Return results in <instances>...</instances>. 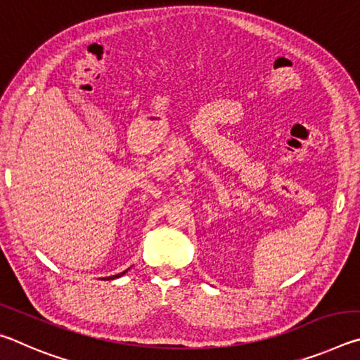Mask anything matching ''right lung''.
I'll use <instances>...</instances> for the list:
<instances>
[{"label": "right lung", "instance_id": "1", "mask_svg": "<svg viewBox=\"0 0 360 360\" xmlns=\"http://www.w3.org/2000/svg\"><path fill=\"white\" fill-rule=\"evenodd\" d=\"M125 273H127V270L125 271H122V273H119V275H114V276H109L108 279H114V278H120L122 275H125Z\"/></svg>", "mask_w": 360, "mask_h": 360}]
</instances>
